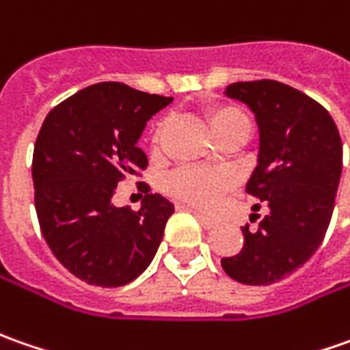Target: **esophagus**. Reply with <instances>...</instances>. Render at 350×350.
I'll return each instance as SVG.
<instances>
[{"instance_id": "esophagus-1", "label": "esophagus", "mask_w": 350, "mask_h": 350, "mask_svg": "<svg viewBox=\"0 0 350 350\" xmlns=\"http://www.w3.org/2000/svg\"><path fill=\"white\" fill-rule=\"evenodd\" d=\"M191 213H193V215H196V219H198L199 221V224H201V226H203V228H213V226H215V221H213V219H209V217H207V215H203V213H199V211H193V209H191Z\"/></svg>"}]
</instances>
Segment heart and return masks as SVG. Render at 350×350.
<instances>
[{
	"mask_svg": "<svg viewBox=\"0 0 350 350\" xmlns=\"http://www.w3.org/2000/svg\"><path fill=\"white\" fill-rule=\"evenodd\" d=\"M209 124H211L215 135L221 139L226 133L247 127L250 129V120L247 116L236 108V106H219L209 114ZM164 124L157 127L154 131V143H159L161 133H163ZM236 180L232 172L224 168H201V166H184L178 168L172 174L166 178V189L170 196L176 199L189 203L199 209H213L224 193H228L234 187Z\"/></svg>",
	"mask_w": 350,
	"mask_h": 350,
	"instance_id": "b5f03b06",
	"label": "heart"
}]
</instances>
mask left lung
Listing matches in <instances>:
<instances>
[{"label":"left lung","instance_id":"1","mask_svg":"<svg viewBox=\"0 0 350 350\" xmlns=\"http://www.w3.org/2000/svg\"><path fill=\"white\" fill-rule=\"evenodd\" d=\"M226 96L246 103L258 120L259 164L246 191L269 213L258 230L242 226L244 246L221 259V265L238 283L265 286L302 267L323 242L341 178L343 145L329 112L284 83H232Z\"/></svg>","mask_w":350,"mask_h":350}]
</instances>
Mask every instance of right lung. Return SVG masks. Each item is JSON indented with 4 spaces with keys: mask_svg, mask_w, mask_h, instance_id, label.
<instances>
[{
    "mask_svg": "<svg viewBox=\"0 0 350 350\" xmlns=\"http://www.w3.org/2000/svg\"><path fill=\"white\" fill-rule=\"evenodd\" d=\"M170 103L172 96L106 81L75 92L44 120L32 152L34 207L52 254L85 283L127 284L159 250L174 205L149 187L139 211L110 199L118 182L147 168L137 139Z\"/></svg>",
    "mask_w": 350,
    "mask_h": 350,
    "instance_id": "obj_1",
    "label": "right lung"
}]
</instances>
